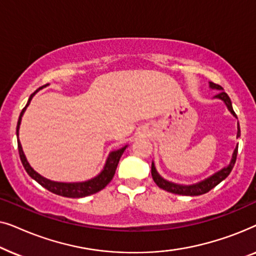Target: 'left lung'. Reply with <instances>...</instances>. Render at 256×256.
I'll list each match as a JSON object with an SVG mask.
<instances>
[{"mask_svg": "<svg viewBox=\"0 0 256 256\" xmlns=\"http://www.w3.org/2000/svg\"><path fill=\"white\" fill-rule=\"evenodd\" d=\"M210 86H211L212 88H216V90H220V93L216 94V98H219V99H222L224 102L226 104V106L228 107L230 113H232L234 116L236 118V114L234 113L233 107H232V102H230V96H227V93L224 92L222 87L218 85V84H214V82H210ZM239 136H240V128H239V124H238V138H239ZM236 155H238V146L236 148V150H234L233 158H232V160H230V166L224 168L222 170L218 171V172L214 174L213 176H211L210 178H208V180H202L198 184L190 185V186L174 184V183H170V182H168L166 180H163V178L160 177L158 174H157L154 163L152 164V176L154 182H155V183L157 184V186L163 188V190H166L168 192H171V194H182V196H200V194H206V192H208L210 190H212V188L216 186V185H218L220 182H222L227 176H228V174H230V171H232V169H233L234 164H236Z\"/></svg>", "mask_w": 256, "mask_h": 256, "instance_id": "8db88e82", "label": "left lung"}]
</instances>
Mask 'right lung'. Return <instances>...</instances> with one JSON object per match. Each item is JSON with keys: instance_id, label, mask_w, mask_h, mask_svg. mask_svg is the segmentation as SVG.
Listing matches in <instances>:
<instances>
[{"instance_id": "right-lung-1", "label": "right lung", "mask_w": 256, "mask_h": 256, "mask_svg": "<svg viewBox=\"0 0 256 256\" xmlns=\"http://www.w3.org/2000/svg\"><path fill=\"white\" fill-rule=\"evenodd\" d=\"M40 88L42 87H40V88H38L37 90H34V92L31 94L29 98V101H28V104H26V106L23 108L22 112H20L18 122H17V128H16L17 146H18L20 162H22L24 169H26L28 174H29L31 178H34V180H36L38 184H40L42 186L45 188L50 192H52V194L62 196V197H68V198H82V197H86V196L96 194V192L102 190L104 188H106V185L110 183L112 180H113V177L115 174V170H116V168H118V160H120L122 154H124V149H126V146L116 150V152H112L110 154V156H108L106 166H104V170L101 171V174H99V176H96V178H93V180H90L82 182V183H58V182H52V180H46V178L42 177L40 174H38L36 171H34L32 168L29 166L26 156H24L22 146H20V140H18V129H20V120H22L23 113L26 112V107L29 106L32 96Z\"/></svg>"}]
</instances>
